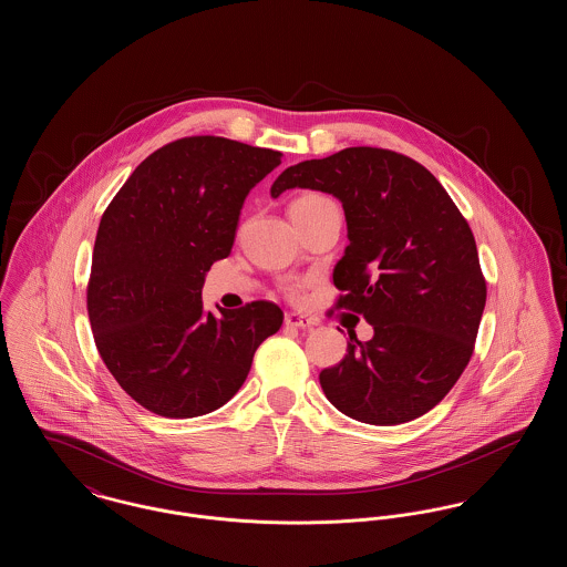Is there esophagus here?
I'll list each match as a JSON object with an SVG mask.
<instances>
[{"mask_svg":"<svg viewBox=\"0 0 567 567\" xmlns=\"http://www.w3.org/2000/svg\"><path fill=\"white\" fill-rule=\"evenodd\" d=\"M285 324H287V327H297V329H306V327L317 324V321H315V319H310V317H306V315L287 312V315H285Z\"/></svg>","mask_w":567,"mask_h":567,"instance_id":"obj_1","label":"esophagus"}]
</instances>
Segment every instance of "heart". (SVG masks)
I'll return each instance as SVG.
<instances>
[{
    "label": "heart",
    "mask_w": 567,
    "mask_h": 567,
    "mask_svg": "<svg viewBox=\"0 0 567 567\" xmlns=\"http://www.w3.org/2000/svg\"><path fill=\"white\" fill-rule=\"evenodd\" d=\"M329 204H331V202H329L324 195H321V193L308 190V193L297 195L296 199L289 204V215L293 218V223L299 225V223L312 218L321 208L329 206ZM301 289H303V282H287V285H285V293L289 297H293V299L299 297Z\"/></svg>",
    "instance_id": "obj_1"
}]
</instances>
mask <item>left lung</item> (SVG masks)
Segmentation results:
<instances>
[{"label":"left lung","mask_w":567,"mask_h":567,"mask_svg":"<svg viewBox=\"0 0 567 567\" xmlns=\"http://www.w3.org/2000/svg\"><path fill=\"white\" fill-rule=\"evenodd\" d=\"M317 189L342 202L349 240L333 268L352 310L374 338L319 374L340 412L370 425L423 416L455 386L472 359L486 280L474 234L427 167L389 148L352 146L287 167L271 185Z\"/></svg>","instance_id":"obj_1"}]
</instances>
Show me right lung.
I'll list each match as a JSON object with an SVG mask.
<instances>
[{
	"mask_svg": "<svg viewBox=\"0 0 567 567\" xmlns=\"http://www.w3.org/2000/svg\"><path fill=\"white\" fill-rule=\"evenodd\" d=\"M282 153L218 135L157 148L104 210L86 285L95 347L137 404L193 419L229 402L282 324L271 301L215 315L202 287L231 252L248 190Z\"/></svg>",
	"mask_w": 567,
	"mask_h": 567,
	"instance_id": "1",
	"label": "right lung"
}]
</instances>
